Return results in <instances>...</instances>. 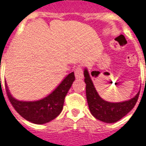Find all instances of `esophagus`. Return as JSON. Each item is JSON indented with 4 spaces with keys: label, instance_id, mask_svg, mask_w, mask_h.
<instances>
[{
    "label": "esophagus",
    "instance_id": "1",
    "mask_svg": "<svg viewBox=\"0 0 146 146\" xmlns=\"http://www.w3.org/2000/svg\"><path fill=\"white\" fill-rule=\"evenodd\" d=\"M75 76L76 79H83V71L82 69L81 66H78L75 70Z\"/></svg>",
    "mask_w": 146,
    "mask_h": 146
}]
</instances>
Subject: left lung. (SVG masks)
Masks as SVG:
<instances>
[{"instance_id": "1", "label": "left lung", "mask_w": 146, "mask_h": 146, "mask_svg": "<svg viewBox=\"0 0 146 146\" xmlns=\"http://www.w3.org/2000/svg\"><path fill=\"white\" fill-rule=\"evenodd\" d=\"M86 84V98L92 115L105 123H115L126 115L137 104L139 92L133 98L122 102L112 103L100 98L96 90L87 68L84 69Z\"/></svg>"}]
</instances>
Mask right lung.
<instances>
[{
  "instance_id": "1",
  "label": "right lung",
  "mask_w": 146,
  "mask_h": 146,
  "mask_svg": "<svg viewBox=\"0 0 146 146\" xmlns=\"http://www.w3.org/2000/svg\"><path fill=\"white\" fill-rule=\"evenodd\" d=\"M75 80L72 72L63 79L56 88L48 95L38 100L23 101L13 97L5 82L9 100L16 112L27 121L36 124L48 123L59 115L63 110L64 98Z\"/></svg>"
}]
</instances>
